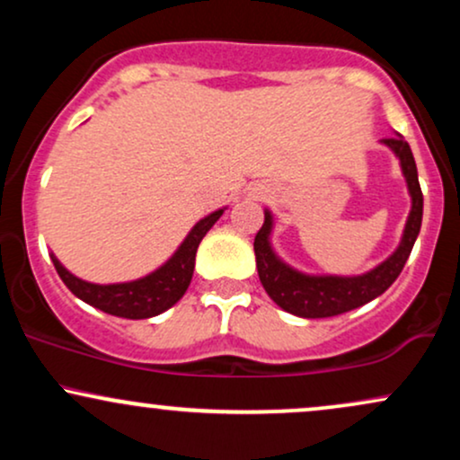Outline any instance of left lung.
<instances>
[{"instance_id": "left-lung-1", "label": "left lung", "mask_w": 460, "mask_h": 460, "mask_svg": "<svg viewBox=\"0 0 460 460\" xmlns=\"http://www.w3.org/2000/svg\"><path fill=\"white\" fill-rule=\"evenodd\" d=\"M383 145H387L400 160L411 194V214L409 220H406L400 246L381 266L366 274H358V277H314V274H303L289 268L288 263H283L274 255L270 246L272 214L266 209V218H263L261 229L257 231L252 246H255L257 272H260L263 289L281 309L300 315V318H331V315L346 314V311L361 307L369 300L381 296L385 289L398 279V274L402 272L404 263L409 260L411 251H413L417 235H420L424 197H421L417 166L409 142L398 134L394 138H383Z\"/></svg>"}]
</instances>
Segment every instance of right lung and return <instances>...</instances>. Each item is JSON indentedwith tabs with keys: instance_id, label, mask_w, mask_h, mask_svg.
I'll return each instance as SVG.
<instances>
[{
	"instance_id": "right-lung-1",
	"label": "right lung",
	"mask_w": 460,
	"mask_h": 460,
	"mask_svg": "<svg viewBox=\"0 0 460 460\" xmlns=\"http://www.w3.org/2000/svg\"><path fill=\"white\" fill-rule=\"evenodd\" d=\"M225 209L205 216L192 226V231L177 248L175 255L171 257L164 266L157 268L155 272L146 274V277L136 279V281L128 283H88L71 274L56 260L51 252V261H54L58 274L65 281V285L82 298L84 303L93 305V307L105 311V314L116 315V318H128V320H145L160 315L162 311L171 309L179 298L186 294L190 281H192L194 272V257H197V248L203 240L205 234L212 229L216 220L223 216Z\"/></svg>"
}]
</instances>
